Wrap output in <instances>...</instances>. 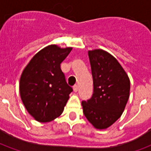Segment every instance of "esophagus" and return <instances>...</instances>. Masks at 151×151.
Wrapping results in <instances>:
<instances>
[{"label":"esophagus","instance_id":"1","mask_svg":"<svg viewBox=\"0 0 151 151\" xmlns=\"http://www.w3.org/2000/svg\"><path fill=\"white\" fill-rule=\"evenodd\" d=\"M73 88V91L74 92H77L78 91V85H74Z\"/></svg>","mask_w":151,"mask_h":151}]
</instances>
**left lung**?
<instances>
[{"instance_id":"1","label":"left lung","mask_w":151,"mask_h":151,"mask_svg":"<svg viewBox=\"0 0 151 151\" xmlns=\"http://www.w3.org/2000/svg\"><path fill=\"white\" fill-rule=\"evenodd\" d=\"M94 92L82 101L83 113L97 129H106L123 113L129 98V76L115 57L102 49L88 51Z\"/></svg>"}]
</instances>
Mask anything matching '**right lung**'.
<instances>
[{"label":"right lung","mask_w":151,"mask_h":151,"mask_svg":"<svg viewBox=\"0 0 151 151\" xmlns=\"http://www.w3.org/2000/svg\"><path fill=\"white\" fill-rule=\"evenodd\" d=\"M72 47L56 44L45 47L35 55L22 73L19 92L28 113L41 123L60 116L73 91L60 69Z\"/></svg>","instance_id":"obj_1"}]
</instances>
